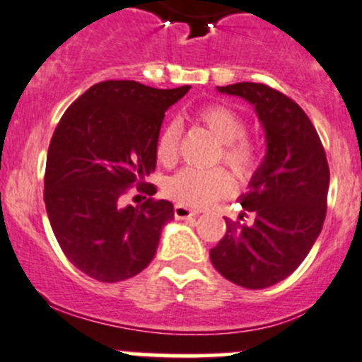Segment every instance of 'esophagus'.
Masks as SVG:
<instances>
[{
	"instance_id": "34e87169",
	"label": "esophagus",
	"mask_w": 362,
	"mask_h": 362,
	"mask_svg": "<svg viewBox=\"0 0 362 362\" xmlns=\"http://www.w3.org/2000/svg\"><path fill=\"white\" fill-rule=\"evenodd\" d=\"M173 213H175V218H178V219H187V218H192V216L197 214V211L192 209V207H189V206L175 204V207H173Z\"/></svg>"
}]
</instances>
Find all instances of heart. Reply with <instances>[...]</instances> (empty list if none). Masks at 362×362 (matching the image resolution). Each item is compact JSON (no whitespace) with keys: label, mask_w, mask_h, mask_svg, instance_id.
Masks as SVG:
<instances>
[{"label":"heart","mask_w":362,"mask_h":362,"mask_svg":"<svg viewBox=\"0 0 362 362\" xmlns=\"http://www.w3.org/2000/svg\"><path fill=\"white\" fill-rule=\"evenodd\" d=\"M201 124L213 132L221 143V155L224 165H228L236 177H248L257 163L255 146L245 132V120L230 107L221 103H209L201 107L195 114ZM178 144V126L167 124L160 131L156 139V156L161 161L173 160ZM231 177L226 170L214 168L201 172L194 168H182L170 177L165 190L170 197L190 206H207L216 199L230 194Z\"/></svg>","instance_id":"obj_1"}]
</instances>
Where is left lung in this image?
Listing matches in <instances>:
<instances>
[{
	"label": "left lung",
	"mask_w": 362,
	"mask_h": 362,
	"mask_svg": "<svg viewBox=\"0 0 362 362\" xmlns=\"http://www.w3.org/2000/svg\"><path fill=\"white\" fill-rule=\"evenodd\" d=\"M255 107L267 153L240 197L252 224L228 221L209 257L214 269L247 289H264L291 276L322 231L330 184L325 149L308 115L264 83L218 86Z\"/></svg>",
	"instance_id": "8db88e82"
}]
</instances>
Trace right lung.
<instances>
[{"instance_id":"obj_1","label":"right lung","mask_w":362,"mask_h":362,"mask_svg":"<svg viewBox=\"0 0 362 362\" xmlns=\"http://www.w3.org/2000/svg\"><path fill=\"white\" fill-rule=\"evenodd\" d=\"M189 90L102 81L76 98L57 124L45 165V209L61 250L91 279L126 281L155 257L173 204L149 197L122 206V197L132 185L156 192L144 177L155 172L165 112Z\"/></svg>"}]
</instances>
